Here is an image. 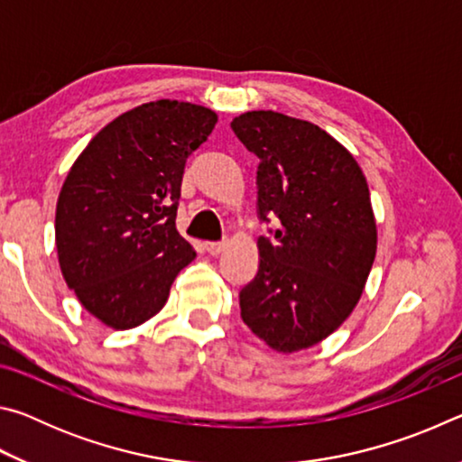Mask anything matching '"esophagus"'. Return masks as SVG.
<instances>
[{"label": "esophagus", "instance_id": "34e87169", "mask_svg": "<svg viewBox=\"0 0 462 462\" xmlns=\"http://www.w3.org/2000/svg\"><path fill=\"white\" fill-rule=\"evenodd\" d=\"M206 250H208V254H212V256H217L222 253V250L226 248V242H206Z\"/></svg>", "mask_w": 462, "mask_h": 462}]
</instances>
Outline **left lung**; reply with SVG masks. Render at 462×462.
Listing matches in <instances>:
<instances>
[{
	"label": "left lung",
	"mask_w": 462,
	"mask_h": 462,
	"mask_svg": "<svg viewBox=\"0 0 462 462\" xmlns=\"http://www.w3.org/2000/svg\"><path fill=\"white\" fill-rule=\"evenodd\" d=\"M256 159L263 222L259 271L240 289V316L277 353L330 336L361 300L377 253L369 185L355 156L316 124L259 109L232 120Z\"/></svg>",
	"instance_id": "8db88e82"
}]
</instances>
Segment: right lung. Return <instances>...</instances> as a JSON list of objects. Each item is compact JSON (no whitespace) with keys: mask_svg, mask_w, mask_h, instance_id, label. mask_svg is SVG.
<instances>
[{"mask_svg":"<svg viewBox=\"0 0 462 462\" xmlns=\"http://www.w3.org/2000/svg\"><path fill=\"white\" fill-rule=\"evenodd\" d=\"M216 122V112L189 101L143 104L101 128L62 183L54 217L62 277L114 330L159 314L195 259L175 217L187 156Z\"/></svg>","mask_w":462,"mask_h":462,"instance_id":"obj_1","label":"right lung"}]
</instances>
